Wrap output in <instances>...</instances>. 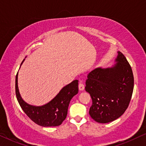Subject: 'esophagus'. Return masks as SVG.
Returning a JSON list of instances; mask_svg holds the SVG:
<instances>
[{"instance_id":"obj_1","label":"esophagus","mask_w":146,"mask_h":146,"mask_svg":"<svg viewBox=\"0 0 146 146\" xmlns=\"http://www.w3.org/2000/svg\"><path fill=\"white\" fill-rule=\"evenodd\" d=\"M78 88L80 91H83L84 90V85L83 83H82L81 82L79 83L78 85Z\"/></svg>"}]
</instances>
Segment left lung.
Segmentation results:
<instances>
[{
	"instance_id": "1",
	"label": "left lung",
	"mask_w": 146,
	"mask_h": 146,
	"mask_svg": "<svg viewBox=\"0 0 146 146\" xmlns=\"http://www.w3.org/2000/svg\"><path fill=\"white\" fill-rule=\"evenodd\" d=\"M115 62L110 68L90 72L86 82L85 90L92 100L89 113L98 123H109L120 117L132 96L134 80L130 65L119 51Z\"/></svg>"
}]
</instances>
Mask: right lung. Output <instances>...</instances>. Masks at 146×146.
<instances>
[{
  "label": "right lung",
  "mask_w": 146,
  "mask_h": 146,
  "mask_svg": "<svg viewBox=\"0 0 146 146\" xmlns=\"http://www.w3.org/2000/svg\"><path fill=\"white\" fill-rule=\"evenodd\" d=\"M25 59L23 60V63ZM18 74L16 76V96L21 108L36 124L43 127L58 126L66 117L70 102L78 92V80H76L63 87L59 93L49 102L40 106L30 105L23 100L18 86Z\"/></svg>",
  "instance_id": "right-lung-1"
}]
</instances>
